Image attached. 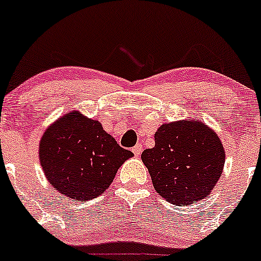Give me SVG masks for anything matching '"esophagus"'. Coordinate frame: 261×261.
<instances>
[{"label": "esophagus", "instance_id": "34e87169", "mask_svg": "<svg viewBox=\"0 0 261 261\" xmlns=\"http://www.w3.org/2000/svg\"><path fill=\"white\" fill-rule=\"evenodd\" d=\"M142 150H143L142 144H139V143H138V144L134 145L133 149H132V152L134 153V155H136V156H139V155H141V154H142Z\"/></svg>", "mask_w": 261, "mask_h": 261}]
</instances>
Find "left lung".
Segmentation results:
<instances>
[{
  "label": "left lung",
  "instance_id": "left-lung-1",
  "mask_svg": "<svg viewBox=\"0 0 261 261\" xmlns=\"http://www.w3.org/2000/svg\"><path fill=\"white\" fill-rule=\"evenodd\" d=\"M154 141L142 161L162 197L175 205H190L212 192L225 163L217 133L197 119L180 120L159 127Z\"/></svg>",
  "mask_w": 261,
  "mask_h": 261
}]
</instances>
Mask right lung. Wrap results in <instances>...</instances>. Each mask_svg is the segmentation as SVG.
<instances>
[{"label": "right lung", "instance_id": "add662e5", "mask_svg": "<svg viewBox=\"0 0 261 261\" xmlns=\"http://www.w3.org/2000/svg\"><path fill=\"white\" fill-rule=\"evenodd\" d=\"M133 155L97 120L69 112L44 132L40 159L49 183L75 200H91L108 189L118 168Z\"/></svg>", "mask_w": 261, "mask_h": 261}]
</instances>
